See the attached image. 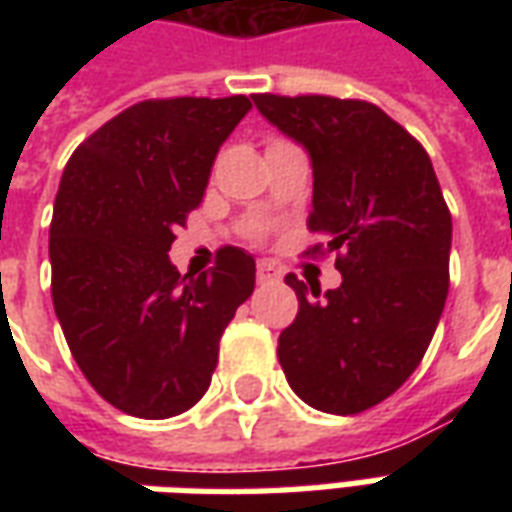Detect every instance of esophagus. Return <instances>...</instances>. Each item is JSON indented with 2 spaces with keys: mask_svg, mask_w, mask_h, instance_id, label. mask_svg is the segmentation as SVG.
I'll use <instances>...</instances> for the list:
<instances>
[{
  "mask_svg": "<svg viewBox=\"0 0 512 512\" xmlns=\"http://www.w3.org/2000/svg\"><path fill=\"white\" fill-rule=\"evenodd\" d=\"M274 279H279V271L271 263H266V260H260L257 263V282L263 285V282H274Z\"/></svg>",
  "mask_w": 512,
  "mask_h": 512,
  "instance_id": "esophagus-1",
  "label": "esophagus"
}]
</instances>
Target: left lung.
Returning a JSON list of instances; mask_svg holds the SVG:
<instances>
[{"label": "left lung", "instance_id": "left-lung-1", "mask_svg": "<svg viewBox=\"0 0 512 512\" xmlns=\"http://www.w3.org/2000/svg\"><path fill=\"white\" fill-rule=\"evenodd\" d=\"M268 123L307 147V227L337 252L343 285L288 274L299 315L279 334L290 389L326 414H359L403 386L428 351L450 290L452 216L425 147L384 109L332 95H252Z\"/></svg>", "mask_w": 512, "mask_h": 512}]
</instances>
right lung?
I'll return each instance as SVG.
<instances>
[{"label":"right lung","instance_id":"right-lung-1","mask_svg":"<svg viewBox=\"0 0 512 512\" xmlns=\"http://www.w3.org/2000/svg\"><path fill=\"white\" fill-rule=\"evenodd\" d=\"M249 109L246 95L142 101L87 136L62 172L54 312L84 378L131 417H175L208 392L224 329L255 290V257L238 246L197 277L167 255Z\"/></svg>","mask_w":512,"mask_h":512}]
</instances>
